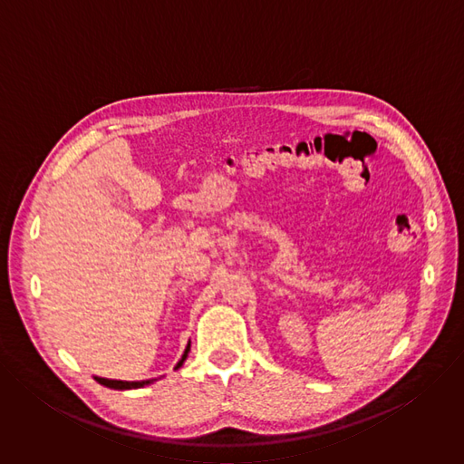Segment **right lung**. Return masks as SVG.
I'll list each match as a JSON object with an SVG mask.
<instances>
[{
	"label": "right lung",
	"mask_w": 464,
	"mask_h": 464,
	"mask_svg": "<svg viewBox=\"0 0 464 464\" xmlns=\"http://www.w3.org/2000/svg\"><path fill=\"white\" fill-rule=\"evenodd\" d=\"M188 351H190V342L187 343L185 353H183L181 360L176 363L174 371H176V369H179V367L183 365V362L187 360ZM95 380H97L101 385H106V387H110V389H138V387H145V385H149V383L156 382L154 378H152V380H141V382H126V380H110V378H99V376H95Z\"/></svg>",
	"instance_id": "1"
}]
</instances>
